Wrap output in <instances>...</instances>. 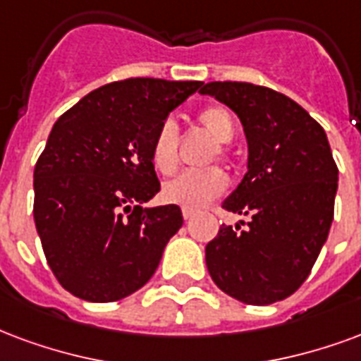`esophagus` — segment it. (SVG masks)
<instances>
[{
	"label": "esophagus",
	"instance_id": "esophagus-1",
	"mask_svg": "<svg viewBox=\"0 0 361 361\" xmlns=\"http://www.w3.org/2000/svg\"><path fill=\"white\" fill-rule=\"evenodd\" d=\"M181 214H183L185 220H191L195 216V210H191V208H181Z\"/></svg>",
	"mask_w": 361,
	"mask_h": 361
}]
</instances>
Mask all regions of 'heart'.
I'll return each mask as SVG.
<instances>
[{"instance_id": "1", "label": "heart", "mask_w": 361, "mask_h": 361, "mask_svg": "<svg viewBox=\"0 0 361 361\" xmlns=\"http://www.w3.org/2000/svg\"><path fill=\"white\" fill-rule=\"evenodd\" d=\"M202 130L214 137L218 143H229L235 135V120L228 109L224 106H208L197 116ZM218 154H226V147L218 145ZM151 160L153 166L162 173H172L178 166V130L173 122L166 120L157 130L151 143ZM228 188V176L220 168H204V170H185L173 176L162 185V199L168 204L178 207L202 208Z\"/></svg>"}]
</instances>
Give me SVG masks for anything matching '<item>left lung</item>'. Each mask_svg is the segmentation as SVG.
<instances>
[{"label":"left lung","instance_id":"1","mask_svg":"<svg viewBox=\"0 0 361 361\" xmlns=\"http://www.w3.org/2000/svg\"><path fill=\"white\" fill-rule=\"evenodd\" d=\"M241 120L247 173L221 207L250 220L221 226L207 245V268L226 295L266 306L295 293L327 241L338 168L323 128L283 93L247 82H208Z\"/></svg>","mask_w":361,"mask_h":361}]
</instances>
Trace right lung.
<instances>
[{
    "label": "right lung",
    "instance_id": "1",
    "mask_svg": "<svg viewBox=\"0 0 361 361\" xmlns=\"http://www.w3.org/2000/svg\"><path fill=\"white\" fill-rule=\"evenodd\" d=\"M202 82L130 78L87 93L53 124L34 168V221L68 293L114 302L157 271L183 216L143 207L160 191L151 143Z\"/></svg>",
    "mask_w": 361,
    "mask_h": 361
}]
</instances>
